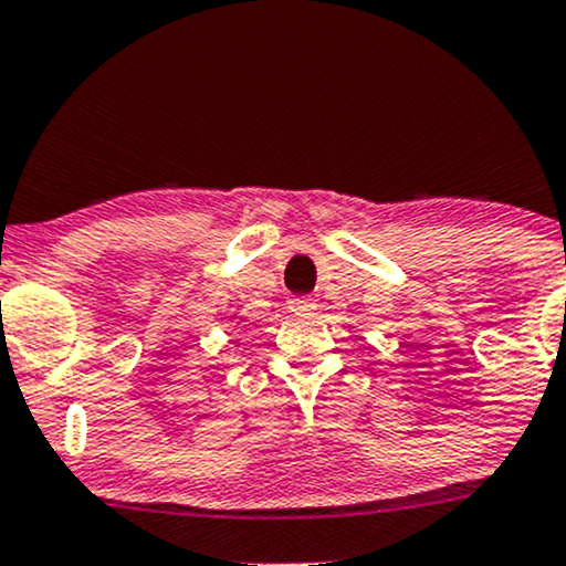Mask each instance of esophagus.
<instances>
[{"instance_id": "1", "label": "esophagus", "mask_w": 566, "mask_h": 566, "mask_svg": "<svg viewBox=\"0 0 566 566\" xmlns=\"http://www.w3.org/2000/svg\"><path fill=\"white\" fill-rule=\"evenodd\" d=\"M289 310L294 312L296 317H310V315H315V310H317V304L312 302V298H304V296H294V298H289Z\"/></svg>"}]
</instances>
